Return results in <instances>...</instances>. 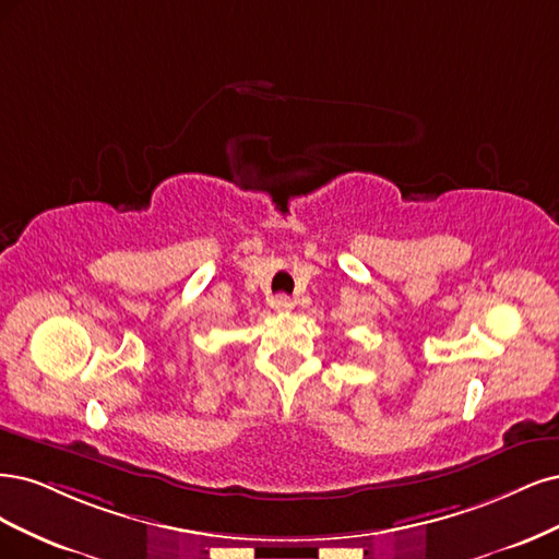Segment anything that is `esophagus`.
<instances>
[{"instance_id": "esophagus-1", "label": "esophagus", "mask_w": 559, "mask_h": 559, "mask_svg": "<svg viewBox=\"0 0 559 559\" xmlns=\"http://www.w3.org/2000/svg\"><path fill=\"white\" fill-rule=\"evenodd\" d=\"M272 306H274V311H278V313H287V311H293L295 301L287 295H278V297L272 299Z\"/></svg>"}]
</instances>
